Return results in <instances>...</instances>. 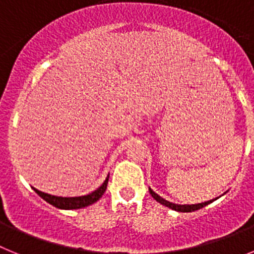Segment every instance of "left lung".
<instances>
[{"label":"left lung","mask_w":254,"mask_h":254,"mask_svg":"<svg viewBox=\"0 0 254 254\" xmlns=\"http://www.w3.org/2000/svg\"><path fill=\"white\" fill-rule=\"evenodd\" d=\"M149 192L150 194H151L152 197H154L156 201H158L159 203H161V205L167 206V207L172 208V210L174 211H179V212H192V211H196V210H199V208L205 207V206H207L208 203L214 202L215 199H210V201H206V202H202V203H194V205H178V203H173V202H169V201H167L165 198H163V197L159 196L158 193H155L154 190H151V188L149 187Z\"/></svg>","instance_id":"left-lung-1"}]
</instances>
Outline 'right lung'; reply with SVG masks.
Returning a JSON list of instances; mask_svg holds the SVG:
<instances>
[{
  "mask_svg": "<svg viewBox=\"0 0 254 254\" xmlns=\"http://www.w3.org/2000/svg\"><path fill=\"white\" fill-rule=\"evenodd\" d=\"M108 179L109 176L105 178L104 183L100 186L98 190H95L94 192L89 194H85V196H78V197H58V196H52V194L44 193V192H40L37 188H33V190L39 194L44 201H47L48 203H51L52 206H55L57 208H62V210H77V208L86 207L89 205H93L94 202H96L100 197L104 194L105 190H107Z\"/></svg>",
  "mask_w": 254,
  "mask_h": 254,
  "instance_id": "add662e5",
  "label": "right lung"
}]
</instances>
